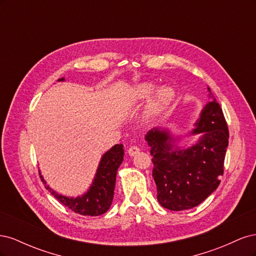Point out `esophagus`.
<instances>
[{"instance_id":"1","label":"esophagus","mask_w":256,"mask_h":256,"mask_svg":"<svg viewBox=\"0 0 256 256\" xmlns=\"http://www.w3.org/2000/svg\"><path fill=\"white\" fill-rule=\"evenodd\" d=\"M138 152H140V148H138V146H130L129 150H128V154H129V156H131V157L136 156V154Z\"/></svg>"}]
</instances>
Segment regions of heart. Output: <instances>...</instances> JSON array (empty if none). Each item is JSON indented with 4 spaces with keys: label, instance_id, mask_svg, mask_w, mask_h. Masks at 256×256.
<instances>
[{
    "label": "heart",
    "instance_id": "1",
    "mask_svg": "<svg viewBox=\"0 0 256 256\" xmlns=\"http://www.w3.org/2000/svg\"><path fill=\"white\" fill-rule=\"evenodd\" d=\"M154 90V84L152 82H144L138 84L134 88V94L138 99H144L148 97ZM175 98V92L171 86L159 88L150 102L147 106V114L150 116H156L164 112L166 108L173 102Z\"/></svg>",
    "mask_w": 256,
    "mask_h": 256
}]
</instances>
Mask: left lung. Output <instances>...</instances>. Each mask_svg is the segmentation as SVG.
Instances as JSON below:
<instances>
[{
  "label": "left lung",
  "mask_w": 256,
  "mask_h": 256,
  "mask_svg": "<svg viewBox=\"0 0 256 256\" xmlns=\"http://www.w3.org/2000/svg\"><path fill=\"white\" fill-rule=\"evenodd\" d=\"M203 108L191 136L200 134L196 143L180 147V140L168 128L150 130L145 140L150 147L152 177L157 200L162 207L180 212L200 205L220 184L228 145V129L220 104L214 98Z\"/></svg>",
  "instance_id": "obj_1"
}]
</instances>
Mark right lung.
<instances>
[{
	"instance_id": "add662e5",
	"label": "right lung",
	"mask_w": 256,
	"mask_h": 256,
	"mask_svg": "<svg viewBox=\"0 0 256 256\" xmlns=\"http://www.w3.org/2000/svg\"><path fill=\"white\" fill-rule=\"evenodd\" d=\"M58 81H65V79L62 78ZM122 144H116L112 148L106 152L102 154V159H100L94 180H92L90 187L84 194L76 198L60 194L58 192L49 187V184H47L44 180L42 173H40V175L42 180L44 182L46 189L58 202L72 209L76 214L95 216L106 212L111 207L115 189L116 174H118V170L122 164Z\"/></svg>"
}]
</instances>
